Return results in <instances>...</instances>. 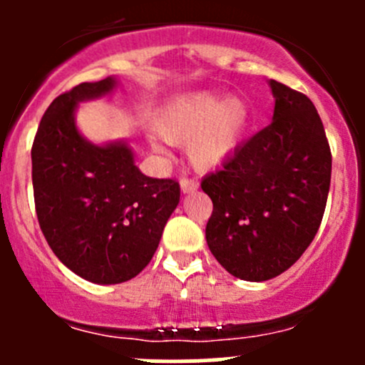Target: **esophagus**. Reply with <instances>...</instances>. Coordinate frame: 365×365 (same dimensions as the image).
Listing matches in <instances>:
<instances>
[{
    "mask_svg": "<svg viewBox=\"0 0 365 365\" xmlns=\"http://www.w3.org/2000/svg\"><path fill=\"white\" fill-rule=\"evenodd\" d=\"M197 189V182L196 180H189V178H182L180 180V190L183 194H190Z\"/></svg>",
    "mask_w": 365,
    "mask_h": 365,
    "instance_id": "1",
    "label": "esophagus"
}]
</instances>
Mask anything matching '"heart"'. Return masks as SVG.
<instances>
[{
  "label": "heart",
  "mask_w": 365,
  "mask_h": 365,
  "mask_svg": "<svg viewBox=\"0 0 365 365\" xmlns=\"http://www.w3.org/2000/svg\"><path fill=\"white\" fill-rule=\"evenodd\" d=\"M251 125V108L238 95L224 97L215 91L182 95L164 108L155 123L157 134L169 145L187 146L189 160L197 171H215L226 164L244 141ZM155 152L162 145L150 139Z\"/></svg>",
  "instance_id": "b5f03b06"
}]
</instances>
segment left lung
<instances>
[{"label": "left lung", "mask_w": 365, "mask_h": 365, "mask_svg": "<svg viewBox=\"0 0 365 365\" xmlns=\"http://www.w3.org/2000/svg\"><path fill=\"white\" fill-rule=\"evenodd\" d=\"M268 86L272 123L201 182L213 203L206 244L231 275L251 282L281 275L311 245L332 175L314 104L274 79Z\"/></svg>", "instance_id": "8db88e82"}]
</instances>
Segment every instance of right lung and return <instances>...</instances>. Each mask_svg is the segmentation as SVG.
I'll return each mask as SVG.
<instances>
[{
  "label": "right lung",
  "mask_w": 365,
  "mask_h": 365,
  "mask_svg": "<svg viewBox=\"0 0 365 365\" xmlns=\"http://www.w3.org/2000/svg\"><path fill=\"white\" fill-rule=\"evenodd\" d=\"M116 86L109 76L54 98L31 148L40 230L58 259L95 284L135 277L180 203L178 183L143 175L127 141L95 145L77 128L81 102L106 97Z\"/></svg>",
  "instance_id": "1"
}]
</instances>
